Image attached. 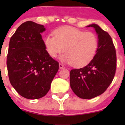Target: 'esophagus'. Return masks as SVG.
Here are the masks:
<instances>
[{"mask_svg": "<svg viewBox=\"0 0 125 125\" xmlns=\"http://www.w3.org/2000/svg\"><path fill=\"white\" fill-rule=\"evenodd\" d=\"M59 68L60 69H63V68H65V66L62 65V63H59Z\"/></svg>", "mask_w": 125, "mask_h": 125, "instance_id": "obj_1", "label": "esophagus"}]
</instances>
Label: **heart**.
<instances>
[{
  "instance_id": "1",
  "label": "heart",
  "mask_w": 125,
  "mask_h": 125,
  "mask_svg": "<svg viewBox=\"0 0 125 125\" xmlns=\"http://www.w3.org/2000/svg\"><path fill=\"white\" fill-rule=\"evenodd\" d=\"M54 35L44 39L46 52L51 57H56L63 50L62 60L75 67L88 65L94 58L99 47V40L95 34L71 26L55 29Z\"/></svg>"
}]
</instances>
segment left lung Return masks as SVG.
Listing matches in <instances>:
<instances>
[{"mask_svg":"<svg viewBox=\"0 0 125 125\" xmlns=\"http://www.w3.org/2000/svg\"><path fill=\"white\" fill-rule=\"evenodd\" d=\"M94 28L99 39V47L89 64L70 71V86L79 97L91 99L101 95L113 82L117 66L116 51L110 35L96 24Z\"/></svg>","mask_w":125,"mask_h":125,"instance_id":"8db88e82","label":"left lung"}]
</instances>
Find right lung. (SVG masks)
<instances>
[{
  "label": "right lung",
  "instance_id": "right-lung-1",
  "mask_svg": "<svg viewBox=\"0 0 125 125\" xmlns=\"http://www.w3.org/2000/svg\"><path fill=\"white\" fill-rule=\"evenodd\" d=\"M42 25L27 21L10 39L7 65L10 82L23 97L38 99L49 91L59 62L49 55L41 33Z\"/></svg>",
  "mask_w": 125,
  "mask_h": 125
}]
</instances>
